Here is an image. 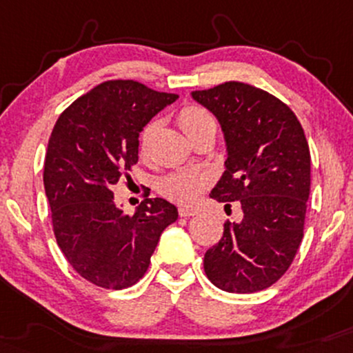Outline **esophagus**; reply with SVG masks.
Listing matches in <instances>:
<instances>
[{"mask_svg":"<svg viewBox=\"0 0 353 353\" xmlns=\"http://www.w3.org/2000/svg\"><path fill=\"white\" fill-rule=\"evenodd\" d=\"M179 215L181 217H194V215H197V209H194V207L182 205V207H179Z\"/></svg>","mask_w":353,"mask_h":353,"instance_id":"34e87169","label":"esophagus"}]
</instances>
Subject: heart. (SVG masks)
I'll list each match as a JSON object with an SVG mask.
<instances>
[{
    "label": "heart",
    "instance_id": "1",
    "mask_svg": "<svg viewBox=\"0 0 353 353\" xmlns=\"http://www.w3.org/2000/svg\"><path fill=\"white\" fill-rule=\"evenodd\" d=\"M179 123L188 134V138H192L194 134L201 133L203 130H217V121L212 117L210 112L199 105H188L181 110ZM154 130V123H151L143 133V143L150 138L151 131ZM207 184V176L202 172L192 171H181L165 176L161 181L159 189L165 197L172 199L177 202H192L201 195V192Z\"/></svg>",
    "mask_w": 353,
    "mask_h": 353
}]
</instances>
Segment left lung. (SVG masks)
I'll use <instances>...</instances> for the list:
<instances>
[{
	"mask_svg": "<svg viewBox=\"0 0 353 353\" xmlns=\"http://www.w3.org/2000/svg\"><path fill=\"white\" fill-rule=\"evenodd\" d=\"M190 97L217 118L227 148L210 197L240 202L243 212L239 222L223 225L203 270L222 291L266 290L286 273L303 241L311 190L304 130L288 105L248 83L225 82Z\"/></svg>",
	"mask_w": 353,
	"mask_h": 353,
	"instance_id": "8db88e82",
	"label": "left lung"
}]
</instances>
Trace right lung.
I'll return each instance as SVG.
<instances>
[{
    "label": "right lung",
    "instance_id": "add662e5",
    "mask_svg": "<svg viewBox=\"0 0 353 353\" xmlns=\"http://www.w3.org/2000/svg\"><path fill=\"white\" fill-rule=\"evenodd\" d=\"M177 99L134 80H110L55 123L44 163L54 235L72 268L95 286L125 290L138 283L161 233L177 220V207L161 197L125 214L112 190L138 163L144 126Z\"/></svg>",
    "mask_w": 353,
    "mask_h": 353
}]
</instances>
